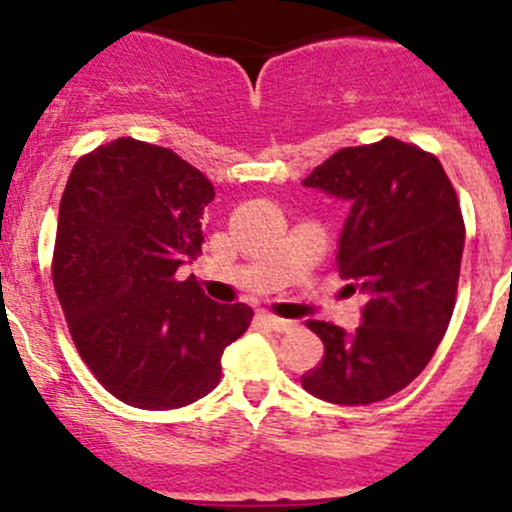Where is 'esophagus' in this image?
Wrapping results in <instances>:
<instances>
[{"mask_svg":"<svg viewBox=\"0 0 512 512\" xmlns=\"http://www.w3.org/2000/svg\"><path fill=\"white\" fill-rule=\"evenodd\" d=\"M262 323L269 325L274 333H289V330L296 328L294 320H286V318H277V316H269V313H262Z\"/></svg>","mask_w":512,"mask_h":512,"instance_id":"esophagus-1","label":"esophagus"}]
</instances>
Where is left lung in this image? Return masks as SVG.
<instances>
[{
	"label": "left lung",
	"mask_w": 512,
	"mask_h": 512,
	"mask_svg": "<svg viewBox=\"0 0 512 512\" xmlns=\"http://www.w3.org/2000/svg\"><path fill=\"white\" fill-rule=\"evenodd\" d=\"M303 184L352 204L338 269L367 303L355 333L308 320L325 355L301 386L340 406L384 401L428 367L447 333L464 250L457 192L435 155L398 138L342 148Z\"/></svg>",
	"instance_id": "1"
}]
</instances>
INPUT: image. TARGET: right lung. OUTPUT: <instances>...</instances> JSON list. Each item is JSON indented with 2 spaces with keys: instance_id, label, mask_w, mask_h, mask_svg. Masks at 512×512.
<instances>
[{
  "instance_id": "add662e5",
  "label": "right lung",
  "mask_w": 512,
  "mask_h": 512,
  "mask_svg": "<svg viewBox=\"0 0 512 512\" xmlns=\"http://www.w3.org/2000/svg\"><path fill=\"white\" fill-rule=\"evenodd\" d=\"M213 184L172 150L116 138L82 155L60 199L53 284L72 342L128 406L167 411L221 381L252 308L216 303L177 269L201 252Z\"/></svg>"
}]
</instances>
